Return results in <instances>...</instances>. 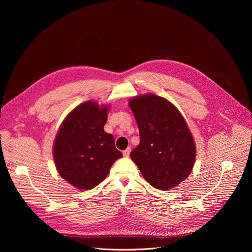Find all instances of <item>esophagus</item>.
<instances>
[{
    "instance_id": "esophagus-1",
    "label": "esophagus",
    "mask_w": 252,
    "mask_h": 252,
    "mask_svg": "<svg viewBox=\"0 0 252 252\" xmlns=\"http://www.w3.org/2000/svg\"><path fill=\"white\" fill-rule=\"evenodd\" d=\"M129 154H130V149H129V148H127L126 150H125V151L123 152V155H124V157H126V158H128V157H129Z\"/></svg>"
}]
</instances>
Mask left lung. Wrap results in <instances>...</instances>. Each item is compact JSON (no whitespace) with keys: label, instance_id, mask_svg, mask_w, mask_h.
Here are the masks:
<instances>
[{"label":"left lung","instance_id":"8db88e82","mask_svg":"<svg viewBox=\"0 0 252 252\" xmlns=\"http://www.w3.org/2000/svg\"><path fill=\"white\" fill-rule=\"evenodd\" d=\"M128 104L140 136L131 159L152 187L175 188L190 174L196 156L185 118L170 101L154 94L134 96Z\"/></svg>","mask_w":252,"mask_h":252}]
</instances>
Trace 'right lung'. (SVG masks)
<instances>
[{"label":"right lung","mask_w":252,"mask_h":252,"mask_svg":"<svg viewBox=\"0 0 252 252\" xmlns=\"http://www.w3.org/2000/svg\"><path fill=\"white\" fill-rule=\"evenodd\" d=\"M109 106L88 100L63 120L54 142V160L60 175L79 189H92L123 157L113 134L103 130Z\"/></svg>","instance_id":"1"}]
</instances>
